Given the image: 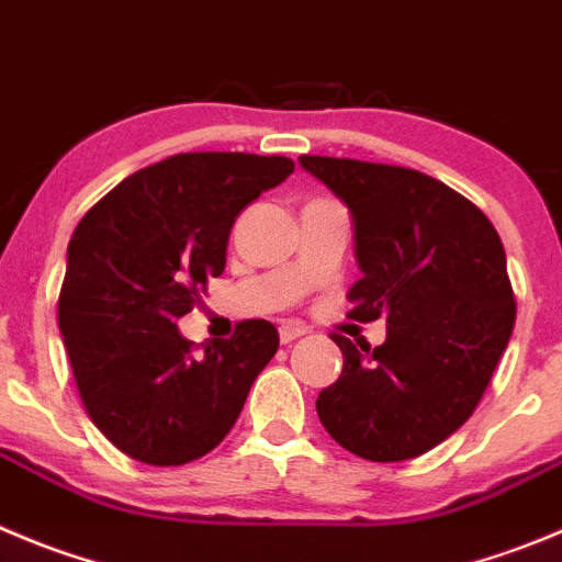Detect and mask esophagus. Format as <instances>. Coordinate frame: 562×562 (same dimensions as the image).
<instances>
[{
    "label": "esophagus",
    "instance_id": "obj_1",
    "mask_svg": "<svg viewBox=\"0 0 562 562\" xmlns=\"http://www.w3.org/2000/svg\"><path fill=\"white\" fill-rule=\"evenodd\" d=\"M306 334V328L297 323H281L278 325V336H281V345H290V341L301 339V336Z\"/></svg>",
    "mask_w": 562,
    "mask_h": 562
}]
</instances>
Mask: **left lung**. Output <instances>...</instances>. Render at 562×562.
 <instances>
[{"label":"left lung","instance_id":"1","mask_svg":"<svg viewBox=\"0 0 562 562\" xmlns=\"http://www.w3.org/2000/svg\"><path fill=\"white\" fill-rule=\"evenodd\" d=\"M352 217L361 278L352 319L386 317V341L334 336L345 370L317 397L336 445L378 463L441 445L472 416L516 323L502 239L441 181L397 165L301 157Z\"/></svg>","mask_w":562,"mask_h":562}]
</instances>
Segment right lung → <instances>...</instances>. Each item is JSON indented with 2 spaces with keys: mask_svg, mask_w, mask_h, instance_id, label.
I'll use <instances>...</instances> for the list:
<instances>
[{
  "mask_svg": "<svg viewBox=\"0 0 562 562\" xmlns=\"http://www.w3.org/2000/svg\"><path fill=\"white\" fill-rule=\"evenodd\" d=\"M292 170L286 157L176 154L121 181L74 228L57 323L90 419L135 461L181 467L215 450L276 356L267 319H245L198 356L176 323L226 270L239 212Z\"/></svg>",
  "mask_w": 562,
  "mask_h": 562,
  "instance_id": "right-lung-1",
  "label": "right lung"
}]
</instances>
